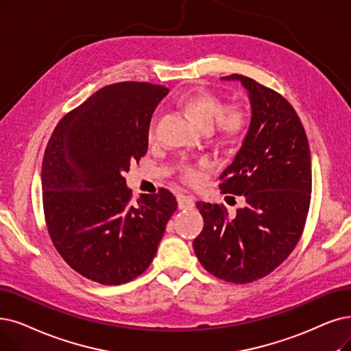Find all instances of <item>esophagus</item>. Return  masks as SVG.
<instances>
[{
  "label": "esophagus",
  "instance_id": "esophagus-1",
  "mask_svg": "<svg viewBox=\"0 0 351 351\" xmlns=\"http://www.w3.org/2000/svg\"><path fill=\"white\" fill-rule=\"evenodd\" d=\"M177 202L180 208H193L195 204V199L193 195H186V194H178Z\"/></svg>",
  "mask_w": 351,
  "mask_h": 351
}]
</instances>
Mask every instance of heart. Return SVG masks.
Masks as SVG:
<instances>
[{
  "label": "heart",
  "mask_w": 351,
  "mask_h": 351,
  "mask_svg": "<svg viewBox=\"0 0 351 351\" xmlns=\"http://www.w3.org/2000/svg\"><path fill=\"white\" fill-rule=\"evenodd\" d=\"M180 106L199 127L213 132L221 141H230L239 136L249 123V112L242 104L223 105L221 97L210 90L189 93L181 97ZM157 119L152 118L147 127L148 143L156 141ZM208 165L206 158L197 162H181L178 165V176L186 184H199L203 177V170Z\"/></svg>",
  "instance_id": "b5f03b06"
}]
</instances>
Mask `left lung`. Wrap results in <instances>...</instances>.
<instances>
[{"label":"left lung","mask_w":351,"mask_h":351,"mask_svg":"<svg viewBox=\"0 0 351 351\" xmlns=\"http://www.w3.org/2000/svg\"><path fill=\"white\" fill-rule=\"evenodd\" d=\"M223 80L242 82L252 118L219 187L243 195L246 204L233 217L223 204H195L204 226L193 247L207 272L249 284L276 269L301 239L311 202V156L300 117L282 95L242 75Z\"/></svg>","instance_id":"8db88e82"}]
</instances>
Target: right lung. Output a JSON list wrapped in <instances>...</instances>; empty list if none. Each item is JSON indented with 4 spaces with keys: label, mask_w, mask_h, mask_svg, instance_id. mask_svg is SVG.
<instances>
[{
    "label": "right lung",
    "mask_w": 351,
    "mask_h": 351,
    "mask_svg": "<svg viewBox=\"0 0 351 351\" xmlns=\"http://www.w3.org/2000/svg\"><path fill=\"white\" fill-rule=\"evenodd\" d=\"M168 93L161 85L105 86L60 119L41 165L50 239L70 268L102 285L138 278L157 254L177 208L171 191L132 193L123 173L148 149L147 127Z\"/></svg>",
    "instance_id": "add662e5"
}]
</instances>
